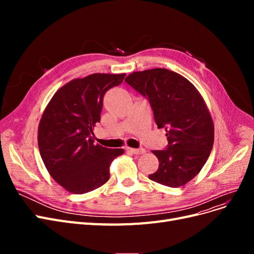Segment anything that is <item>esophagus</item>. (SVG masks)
<instances>
[{
  "instance_id": "obj_1",
  "label": "esophagus",
  "mask_w": 254,
  "mask_h": 254,
  "mask_svg": "<svg viewBox=\"0 0 254 254\" xmlns=\"http://www.w3.org/2000/svg\"><path fill=\"white\" fill-rule=\"evenodd\" d=\"M129 150L133 152L134 155H142V153H144L146 151L144 148H129Z\"/></svg>"
}]
</instances>
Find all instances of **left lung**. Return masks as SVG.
Masks as SVG:
<instances>
[{
	"label": "left lung",
	"mask_w": 254,
	"mask_h": 254,
	"mask_svg": "<svg viewBox=\"0 0 254 254\" xmlns=\"http://www.w3.org/2000/svg\"><path fill=\"white\" fill-rule=\"evenodd\" d=\"M125 81L148 99L158 128H165L164 150H153L159 168L148 178L179 188L205 164L214 143V124L203 97L190 81L167 68L128 75Z\"/></svg>",
	"instance_id": "8db88e82"
}]
</instances>
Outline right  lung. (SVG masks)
Returning <instances> with one entry per match:
<instances>
[{"label":"right lung","instance_id":"add662e5","mask_svg":"<svg viewBox=\"0 0 254 254\" xmlns=\"http://www.w3.org/2000/svg\"><path fill=\"white\" fill-rule=\"evenodd\" d=\"M126 74L96 73L61 87L48 104L38 127V146L52 178L72 194H84L109 180V167L124 149L94 144L107 91Z\"/></svg>","mask_w":254,"mask_h":254}]
</instances>
